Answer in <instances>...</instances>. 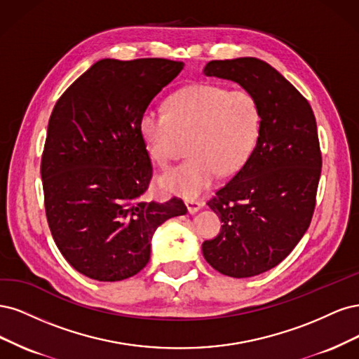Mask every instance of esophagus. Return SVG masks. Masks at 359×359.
<instances>
[{
    "label": "esophagus",
    "instance_id": "34e87169",
    "mask_svg": "<svg viewBox=\"0 0 359 359\" xmlns=\"http://www.w3.org/2000/svg\"><path fill=\"white\" fill-rule=\"evenodd\" d=\"M187 205H188V210L191 215L196 213L200 209H203V203L198 201V200H187Z\"/></svg>",
    "mask_w": 359,
    "mask_h": 359
}]
</instances>
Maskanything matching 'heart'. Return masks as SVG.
I'll return each instance as SVG.
<instances>
[{"label": "heart", "mask_w": 359, "mask_h": 359, "mask_svg": "<svg viewBox=\"0 0 359 359\" xmlns=\"http://www.w3.org/2000/svg\"><path fill=\"white\" fill-rule=\"evenodd\" d=\"M138 125L149 156L161 168H168L189 142L191 158L161 177L159 184L191 200L219 175H234L248 163L259 135L261 110L246 89L196 83L175 92L167 113L144 110Z\"/></svg>", "instance_id": "b5f03b06"}]
</instances>
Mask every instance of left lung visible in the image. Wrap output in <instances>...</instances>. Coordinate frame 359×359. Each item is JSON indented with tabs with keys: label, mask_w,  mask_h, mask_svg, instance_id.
<instances>
[{
	"label": "left lung",
	"mask_w": 359,
	"mask_h": 359,
	"mask_svg": "<svg viewBox=\"0 0 359 359\" xmlns=\"http://www.w3.org/2000/svg\"><path fill=\"white\" fill-rule=\"evenodd\" d=\"M204 74L237 82L259 104L257 146L207 203L224 225L203 243L215 270L252 277L282 262L313 217L322 167L316 119L309 101L258 57L210 61Z\"/></svg>",
	"instance_id": "left-lung-1"
}]
</instances>
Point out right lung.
<instances>
[{"mask_svg": "<svg viewBox=\"0 0 359 359\" xmlns=\"http://www.w3.org/2000/svg\"><path fill=\"white\" fill-rule=\"evenodd\" d=\"M183 65L101 60L55 104L41 155L46 217L62 257L90 279L118 282L143 270L155 229L188 212L177 196L143 200L152 163L138 125Z\"/></svg>", "mask_w": 359, "mask_h": 359, "instance_id": "add662e5", "label": "right lung"}]
</instances>
